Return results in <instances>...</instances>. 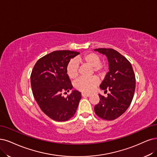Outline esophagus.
Returning a JSON list of instances; mask_svg holds the SVG:
<instances>
[{
    "mask_svg": "<svg viewBox=\"0 0 157 157\" xmlns=\"http://www.w3.org/2000/svg\"><path fill=\"white\" fill-rule=\"evenodd\" d=\"M82 96H83V97H85V96H86V97H89V96H90V94H88V93H85V92H82Z\"/></svg>",
    "mask_w": 157,
    "mask_h": 157,
    "instance_id": "1",
    "label": "esophagus"
}]
</instances>
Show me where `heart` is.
Returning a JSON list of instances; mask_svg holds the SVG:
<instances>
[{"instance_id":"heart-1","label":"heart","mask_w":157,"mask_h":157,"mask_svg":"<svg viewBox=\"0 0 157 157\" xmlns=\"http://www.w3.org/2000/svg\"><path fill=\"white\" fill-rule=\"evenodd\" d=\"M101 63V58L98 55L94 53H86L78 57L76 59H72L68 62L66 69L67 74L71 79H75L78 75L79 63H82L93 68V71L98 75H103L105 73V68ZM99 81L95 76L80 78L75 82L74 86L79 91L90 92L95 89Z\"/></svg>"}]
</instances>
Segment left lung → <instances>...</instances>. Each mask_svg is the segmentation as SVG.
I'll list each match as a JSON object with an SVG mask.
<instances>
[{
	"instance_id": "left-lung-1",
	"label": "left lung",
	"mask_w": 157,
	"mask_h": 157,
	"mask_svg": "<svg viewBox=\"0 0 157 157\" xmlns=\"http://www.w3.org/2000/svg\"><path fill=\"white\" fill-rule=\"evenodd\" d=\"M105 55L109 61V71L100 87L109 90L107 97L99 94L100 102L94 107L98 117L113 120L128 109L134 96L136 79L131 63L118 52L112 48L94 49Z\"/></svg>"
}]
</instances>
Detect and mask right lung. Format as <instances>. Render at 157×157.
Masks as SVG:
<instances>
[{"mask_svg":"<svg viewBox=\"0 0 157 157\" xmlns=\"http://www.w3.org/2000/svg\"><path fill=\"white\" fill-rule=\"evenodd\" d=\"M79 54L54 51L39 59L32 70L30 80L35 100L42 111L55 121H65L73 117L82 98L81 92L75 90L67 98L61 95L73 87L66 69L68 62Z\"/></svg>","mask_w":157,"mask_h":157,"instance_id":"obj_1","label":"right lung"}]
</instances>
